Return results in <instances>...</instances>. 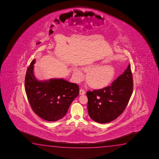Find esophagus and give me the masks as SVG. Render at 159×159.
<instances>
[{
	"instance_id": "34e87169",
	"label": "esophagus",
	"mask_w": 159,
	"mask_h": 159,
	"mask_svg": "<svg viewBox=\"0 0 159 159\" xmlns=\"http://www.w3.org/2000/svg\"><path fill=\"white\" fill-rule=\"evenodd\" d=\"M85 94V91L83 89H80V94Z\"/></svg>"
}]
</instances>
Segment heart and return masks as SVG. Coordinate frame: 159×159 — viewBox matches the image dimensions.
I'll list each match as a JSON object with an SVG mask.
<instances>
[{
	"label": "heart",
	"instance_id": "b5f03b06",
	"mask_svg": "<svg viewBox=\"0 0 159 159\" xmlns=\"http://www.w3.org/2000/svg\"><path fill=\"white\" fill-rule=\"evenodd\" d=\"M86 70L89 73L87 75V81L90 85L94 88H102L107 85L115 75L114 67L111 65H104L102 63H96L91 65ZM76 78L81 80L84 78L82 71L76 73Z\"/></svg>",
	"mask_w": 159,
	"mask_h": 159
}]
</instances>
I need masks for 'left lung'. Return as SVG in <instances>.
I'll use <instances>...</instances> for the list:
<instances>
[{"mask_svg":"<svg viewBox=\"0 0 159 159\" xmlns=\"http://www.w3.org/2000/svg\"><path fill=\"white\" fill-rule=\"evenodd\" d=\"M133 87L131 66L129 65L124 73L110 85L87 92L88 113L90 117L101 124L115 120L126 108Z\"/></svg>","mask_w":159,"mask_h":159,"instance_id":"8db88e82","label":"left lung"}]
</instances>
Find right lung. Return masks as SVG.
<instances>
[{
    "label": "right lung",
    "mask_w": 159,
    "mask_h": 159,
    "mask_svg": "<svg viewBox=\"0 0 159 159\" xmlns=\"http://www.w3.org/2000/svg\"><path fill=\"white\" fill-rule=\"evenodd\" d=\"M33 60L25 74V91L33 111L48 121L62 119L79 93V86L63 79L39 81L34 75Z\"/></svg>",
    "instance_id": "add662e5"
}]
</instances>
